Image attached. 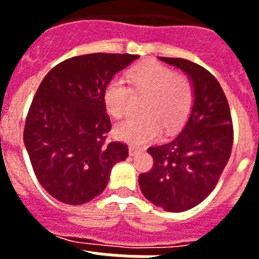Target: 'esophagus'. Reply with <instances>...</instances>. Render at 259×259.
I'll list each match as a JSON object with an SVG mask.
<instances>
[{"instance_id":"esophagus-1","label":"esophagus","mask_w":259,"mask_h":259,"mask_svg":"<svg viewBox=\"0 0 259 259\" xmlns=\"http://www.w3.org/2000/svg\"><path fill=\"white\" fill-rule=\"evenodd\" d=\"M130 155H135L137 154V152H140V149L139 148H136V146H130Z\"/></svg>"}]
</instances>
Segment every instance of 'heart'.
<instances>
[{
	"label": "heart",
	"mask_w": 259,
	"mask_h": 259,
	"mask_svg": "<svg viewBox=\"0 0 259 259\" xmlns=\"http://www.w3.org/2000/svg\"><path fill=\"white\" fill-rule=\"evenodd\" d=\"M127 76L130 86L123 79L114 77L104 92L106 110L115 118L127 113L131 89L137 95H146L144 116L127 118L115 127L120 140L143 145L157 139L161 128L170 134L184 123L194 100V87L188 75L150 61L135 66Z\"/></svg>",
	"instance_id": "obj_1"
}]
</instances>
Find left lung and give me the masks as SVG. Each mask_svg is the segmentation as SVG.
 I'll use <instances>...</instances> for the list:
<instances>
[{"instance_id":"left-lung-1","label":"left lung","mask_w":259,"mask_h":259,"mask_svg":"<svg viewBox=\"0 0 259 259\" xmlns=\"http://www.w3.org/2000/svg\"><path fill=\"white\" fill-rule=\"evenodd\" d=\"M159 59L189 75L194 101L180 134L148 149L153 167L140 174L139 184L155 206L180 212L202 202L218 184L232 150V118L221 84L206 68L188 59Z\"/></svg>"}]
</instances>
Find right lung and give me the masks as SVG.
<instances>
[{
    "label": "right lung",
    "mask_w": 259,
    "mask_h": 259,
    "mask_svg": "<svg viewBox=\"0 0 259 259\" xmlns=\"http://www.w3.org/2000/svg\"><path fill=\"white\" fill-rule=\"evenodd\" d=\"M135 54L93 53L61 62L32 100L23 140L38 183L56 200L83 205L101 194L127 144L107 141L111 122L104 92Z\"/></svg>",
    "instance_id": "add662e5"
}]
</instances>
